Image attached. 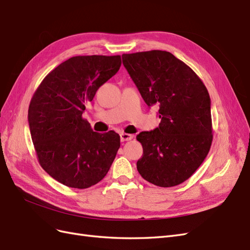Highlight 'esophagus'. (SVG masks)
I'll return each mask as SVG.
<instances>
[{"label": "esophagus", "instance_id": "1", "mask_svg": "<svg viewBox=\"0 0 250 250\" xmlns=\"http://www.w3.org/2000/svg\"><path fill=\"white\" fill-rule=\"evenodd\" d=\"M120 139L121 142H125V141H130L133 139V135L129 133H121L120 134Z\"/></svg>", "mask_w": 250, "mask_h": 250}]
</instances>
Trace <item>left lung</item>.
Returning a JSON list of instances; mask_svg holds the SVG:
<instances>
[{
  "label": "left lung",
  "mask_w": 250,
  "mask_h": 250,
  "mask_svg": "<svg viewBox=\"0 0 250 250\" xmlns=\"http://www.w3.org/2000/svg\"><path fill=\"white\" fill-rule=\"evenodd\" d=\"M123 64L148 106H160L161 123L137 140L141 176L169 188L190 178L207 157L211 141L210 98L196 73L170 52L152 50L122 55Z\"/></svg>",
  "instance_id": "8db88e82"
}]
</instances>
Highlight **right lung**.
<instances>
[{
  "label": "right lung",
  "mask_w": 250,
  "mask_h": 250,
  "mask_svg": "<svg viewBox=\"0 0 250 250\" xmlns=\"http://www.w3.org/2000/svg\"><path fill=\"white\" fill-rule=\"evenodd\" d=\"M121 56H75L51 71L29 105L30 133L42 168L66 187L86 188L106 175L120 148L115 131L98 133L85 105L119 71Z\"/></svg>",
  "instance_id": "obj_1"
}]
</instances>
